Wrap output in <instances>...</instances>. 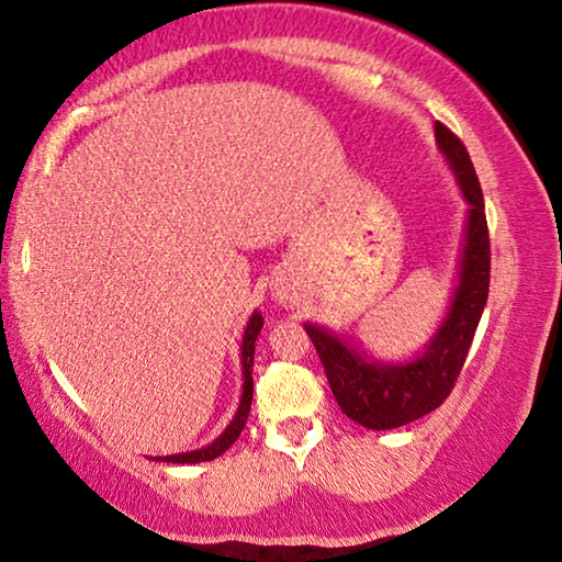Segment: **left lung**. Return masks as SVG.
I'll return each instance as SVG.
<instances>
[{
	"label": "left lung",
	"instance_id": "8db88e82",
	"mask_svg": "<svg viewBox=\"0 0 562 562\" xmlns=\"http://www.w3.org/2000/svg\"><path fill=\"white\" fill-rule=\"evenodd\" d=\"M435 139L468 202V215L456 290L430 340L407 360H375L345 333L305 323L337 405L350 420L370 430H393L442 405L468 358L487 302L490 239L483 190L468 149L440 122L435 124Z\"/></svg>",
	"mask_w": 562,
	"mask_h": 562
}]
</instances>
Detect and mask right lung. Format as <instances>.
Masks as SVG:
<instances>
[{"label":"right lung","instance_id":"obj_1","mask_svg":"<svg viewBox=\"0 0 562 562\" xmlns=\"http://www.w3.org/2000/svg\"><path fill=\"white\" fill-rule=\"evenodd\" d=\"M262 315L255 313L249 315L247 319V327H245V335H243V345H239V362H243V393H239V405H237V413L229 425L222 430L215 440L210 445H204V448L198 450H190V452H177V456H162V458H155V460H167V462H187V465H194V462H207V460H215L220 458L222 452H225L229 445H233L239 432H243V427L247 423V415H249V405H252V364H255V340L257 335H260L262 329Z\"/></svg>","mask_w":562,"mask_h":562}]
</instances>
